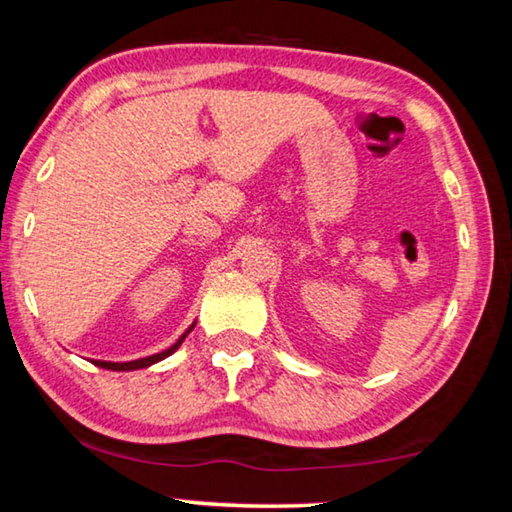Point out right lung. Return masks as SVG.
<instances>
[{"instance_id": "1", "label": "right lung", "mask_w": 512, "mask_h": 512, "mask_svg": "<svg viewBox=\"0 0 512 512\" xmlns=\"http://www.w3.org/2000/svg\"><path fill=\"white\" fill-rule=\"evenodd\" d=\"M196 328V321L191 323L189 328H186L184 332H182V337L177 339V342L173 344V346H168L166 351H161V353H154V355H148V358H139V360H132V362H107V360H93V364L95 367H102V369H111V371H136V369H145V367H152V364H157V362H161V360H166L168 355H173L177 348L182 346V342L186 339V335H189V332Z\"/></svg>"}]
</instances>
